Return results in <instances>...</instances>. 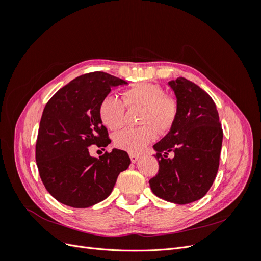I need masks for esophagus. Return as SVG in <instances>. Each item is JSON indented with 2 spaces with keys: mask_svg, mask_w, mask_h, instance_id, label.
<instances>
[{
  "mask_svg": "<svg viewBox=\"0 0 261 261\" xmlns=\"http://www.w3.org/2000/svg\"><path fill=\"white\" fill-rule=\"evenodd\" d=\"M129 158H130V161L133 162V163H135V162H137L138 160H139V155H137V154H133V153H130L129 154Z\"/></svg>",
  "mask_w": 261,
  "mask_h": 261,
  "instance_id": "obj_1",
  "label": "esophagus"
}]
</instances>
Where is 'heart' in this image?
I'll return each instance as SVG.
<instances>
[{
	"label": "heart",
	"instance_id": "obj_1",
	"mask_svg": "<svg viewBox=\"0 0 261 261\" xmlns=\"http://www.w3.org/2000/svg\"><path fill=\"white\" fill-rule=\"evenodd\" d=\"M125 105L128 109H141L137 128H125L116 133L114 146L130 153H139L152 143L158 133L171 129L175 122V101L165 94L161 86L141 84L123 92V102L113 96H106L99 106V117L109 129H118L124 125Z\"/></svg>",
	"mask_w": 261,
	"mask_h": 261
}]
</instances>
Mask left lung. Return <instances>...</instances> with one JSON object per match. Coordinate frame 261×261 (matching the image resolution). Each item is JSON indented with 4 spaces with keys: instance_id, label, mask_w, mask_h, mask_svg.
<instances>
[{
    "instance_id": "obj_1",
    "label": "left lung",
    "mask_w": 261,
    "mask_h": 261,
    "mask_svg": "<svg viewBox=\"0 0 261 261\" xmlns=\"http://www.w3.org/2000/svg\"><path fill=\"white\" fill-rule=\"evenodd\" d=\"M169 86L176 97V118L153 146L159 171L149 184L159 198L185 204L202 198L212 186L223 132L216 103L199 86L184 77L169 82ZM171 153L173 158L168 156Z\"/></svg>"
}]
</instances>
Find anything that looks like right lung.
Segmentation results:
<instances>
[{
    "label": "right lung",
    "instance_id": "right-lung-1",
    "mask_svg": "<svg viewBox=\"0 0 261 261\" xmlns=\"http://www.w3.org/2000/svg\"><path fill=\"white\" fill-rule=\"evenodd\" d=\"M125 81L103 72L75 78L48 101L36 144V162L44 187L73 208L91 207L112 193L118 174L129 167L126 151L113 149L94 158L89 147L111 140L99 117L101 100Z\"/></svg>",
    "mask_w": 261,
    "mask_h": 261
}]
</instances>
